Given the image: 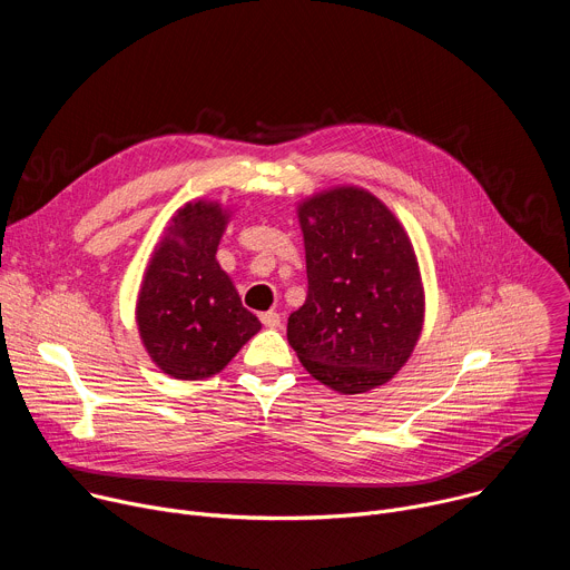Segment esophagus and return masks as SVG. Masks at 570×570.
I'll return each instance as SVG.
<instances>
[{
    "label": "esophagus",
    "mask_w": 570,
    "mask_h": 570,
    "mask_svg": "<svg viewBox=\"0 0 570 570\" xmlns=\"http://www.w3.org/2000/svg\"><path fill=\"white\" fill-rule=\"evenodd\" d=\"M259 320H262L264 327H268V330H277L282 324V317H279L277 311H266V313L259 315Z\"/></svg>",
    "instance_id": "34e87169"
}]
</instances>
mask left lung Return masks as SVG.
I'll use <instances>...</instances> for the list:
<instances>
[{"label":"left lung","mask_w":570,"mask_h":570,"mask_svg":"<svg viewBox=\"0 0 570 570\" xmlns=\"http://www.w3.org/2000/svg\"><path fill=\"white\" fill-rule=\"evenodd\" d=\"M306 302L288 315V343L320 383L345 394L383 385L422 332L424 291L409 236L392 212L354 187L299 207Z\"/></svg>","instance_id":"obj_1"}]
</instances>
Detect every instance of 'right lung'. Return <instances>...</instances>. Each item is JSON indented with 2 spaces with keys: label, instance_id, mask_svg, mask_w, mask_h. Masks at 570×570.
<instances>
[{
  "label": "right lung",
  "instance_id": "obj_1",
  "mask_svg": "<svg viewBox=\"0 0 570 570\" xmlns=\"http://www.w3.org/2000/svg\"><path fill=\"white\" fill-rule=\"evenodd\" d=\"M225 223L218 205L183 207L141 284V341L157 367L174 379L196 381L220 372L262 330L216 262Z\"/></svg>",
  "mask_w": 570,
  "mask_h": 570
}]
</instances>
